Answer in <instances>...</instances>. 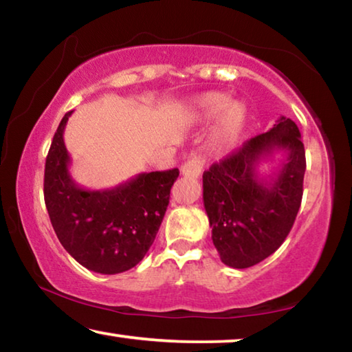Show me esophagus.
Returning a JSON list of instances; mask_svg holds the SVG:
<instances>
[{
    "label": "esophagus",
    "mask_w": 352,
    "mask_h": 352,
    "mask_svg": "<svg viewBox=\"0 0 352 352\" xmlns=\"http://www.w3.org/2000/svg\"><path fill=\"white\" fill-rule=\"evenodd\" d=\"M204 166L205 162L201 157H197V155H192L186 163L182 166V174L184 177H190V178H199L204 172Z\"/></svg>",
    "instance_id": "obj_1"
}]
</instances>
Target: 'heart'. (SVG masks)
Instances as JSON below:
<instances>
[{
  "instance_id": "heart-1",
  "label": "heart",
  "mask_w": 352,
  "mask_h": 352,
  "mask_svg": "<svg viewBox=\"0 0 352 352\" xmlns=\"http://www.w3.org/2000/svg\"><path fill=\"white\" fill-rule=\"evenodd\" d=\"M230 103V98L223 93H206L195 100V115L204 121L220 116L219 126L214 133L212 146L217 152H226L239 141L247 122V109L241 102Z\"/></svg>"
}]
</instances>
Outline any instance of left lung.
<instances>
[{
    "label": "left lung",
    "mask_w": 352,
    "mask_h": 352,
    "mask_svg": "<svg viewBox=\"0 0 352 352\" xmlns=\"http://www.w3.org/2000/svg\"><path fill=\"white\" fill-rule=\"evenodd\" d=\"M276 151L286 160L262 176L260 163L272 161ZM305 172L301 133L285 116L204 172L205 211L225 265L248 269L281 247L300 210Z\"/></svg>",
    "instance_id": "left-lung-1"
}]
</instances>
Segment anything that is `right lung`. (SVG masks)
<instances>
[{"mask_svg":"<svg viewBox=\"0 0 352 352\" xmlns=\"http://www.w3.org/2000/svg\"><path fill=\"white\" fill-rule=\"evenodd\" d=\"M58 124L45 164V204L63 248L85 269L116 275L144 258L169 205L178 169L144 172L111 189L90 190L69 174V153Z\"/></svg>","mask_w":352,"mask_h":352,"instance_id":"right-lung-1","label":"right lung"}]
</instances>
